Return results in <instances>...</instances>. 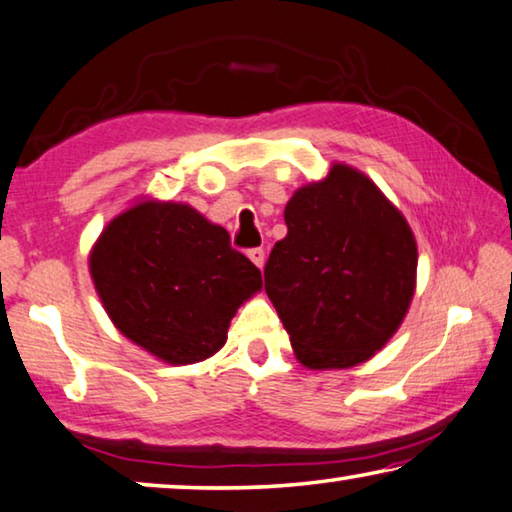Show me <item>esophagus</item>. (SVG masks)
Instances as JSON below:
<instances>
[{"label":"esophagus","mask_w":512,"mask_h":512,"mask_svg":"<svg viewBox=\"0 0 512 512\" xmlns=\"http://www.w3.org/2000/svg\"><path fill=\"white\" fill-rule=\"evenodd\" d=\"M247 256L251 258V261H254V265L263 267V263H265V249H263V247H254V249H249V251H247Z\"/></svg>","instance_id":"34e87169"}]
</instances>
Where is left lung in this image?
<instances>
[{"label":"left lung","mask_w":512,"mask_h":512,"mask_svg":"<svg viewBox=\"0 0 512 512\" xmlns=\"http://www.w3.org/2000/svg\"><path fill=\"white\" fill-rule=\"evenodd\" d=\"M288 235L265 263V293L306 368L373 357L414 295L416 242L373 180L334 164L288 201Z\"/></svg>","instance_id":"left-lung-1"}]
</instances>
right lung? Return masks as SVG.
Returning <instances> with one entry per match:
<instances>
[{
  "instance_id": "obj_1",
  "label": "right lung",
  "mask_w": 512,
  "mask_h": 512,
  "mask_svg": "<svg viewBox=\"0 0 512 512\" xmlns=\"http://www.w3.org/2000/svg\"><path fill=\"white\" fill-rule=\"evenodd\" d=\"M119 332L167 364H194L226 343L261 270L231 235L183 203L144 201L109 222L89 258Z\"/></svg>"
}]
</instances>
